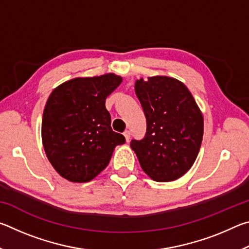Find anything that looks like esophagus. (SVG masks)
<instances>
[{
    "label": "esophagus",
    "mask_w": 249,
    "mask_h": 249,
    "mask_svg": "<svg viewBox=\"0 0 249 249\" xmlns=\"http://www.w3.org/2000/svg\"><path fill=\"white\" fill-rule=\"evenodd\" d=\"M123 135L125 136V140H126V142H128V141H129V138H130V132H129V130L126 129L125 132L123 133Z\"/></svg>",
    "instance_id": "34e87169"
}]
</instances>
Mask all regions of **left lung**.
I'll list each match as a JSON object with an SVG mask.
<instances>
[{"instance_id": "1", "label": "left lung", "mask_w": 249, "mask_h": 249, "mask_svg": "<svg viewBox=\"0 0 249 249\" xmlns=\"http://www.w3.org/2000/svg\"><path fill=\"white\" fill-rule=\"evenodd\" d=\"M146 116L144 138L130 147L147 175L158 182L182 177L195 163L203 137V116L191 92L169 77L135 82Z\"/></svg>"}]
</instances>
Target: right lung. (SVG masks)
Wrapping results in <instances>:
<instances>
[{
    "instance_id": "obj_1",
    "label": "right lung",
    "mask_w": 249,
    "mask_h": 249,
    "mask_svg": "<svg viewBox=\"0 0 249 249\" xmlns=\"http://www.w3.org/2000/svg\"><path fill=\"white\" fill-rule=\"evenodd\" d=\"M122 82L120 75L75 78L49 95L41 123L47 158L59 175L88 182L104 170L113 150L125 142L113 132L105 100Z\"/></svg>"
}]
</instances>
